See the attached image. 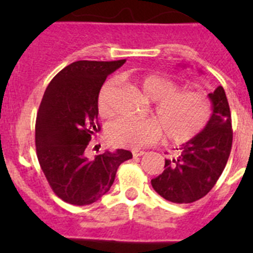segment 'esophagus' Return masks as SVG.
<instances>
[{
  "instance_id": "34e87169",
  "label": "esophagus",
  "mask_w": 253,
  "mask_h": 253,
  "mask_svg": "<svg viewBox=\"0 0 253 253\" xmlns=\"http://www.w3.org/2000/svg\"><path fill=\"white\" fill-rule=\"evenodd\" d=\"M146 153L144 151H133V157L137 158V157H140V156H143V154Z\"/></svg>"
}]
</instances>
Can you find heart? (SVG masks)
Listing matches in <instances>:
<instances>
[{"label":"heart","instance_id":"1","mask_svg":"<svg viewBox=\"0 0 253 253\" xmlns=\"http://www.w3.org/2000/svg\"><path fill=\"white\" fill-rule=\"evenodd\" d=\"M134 87L143 99L156 102L154 120L134 122L118 119L107 126L106 135L111 144L137 149L148 146L165 134L166 140L185 143L202 133L211 116V104L208 96L199 91L178 90L173 80L157 73L140 76ZM115 81L109 80L99 92L97 106L102 116L113 114L111 95Z\"/></svg>","mask_w":253,"mask_h":253}]
</instances>
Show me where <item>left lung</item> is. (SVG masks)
Returning a JSON list of instances; mask_svg holds the SVG:
<instances>
[{
	"label": "left lung",
	"mask_w": 253,
	"mask_h": 253,
	"mask_svg": "<svg viewBox=\"0 0 253 253\" xmlns=\"http://www.w3.org/2000/svg\"><path fill=\"white\" fill-rule=\"evenodd\" d=\"M211 116L204 130L181 146L177 157L165 160V171L151 184L162 198L189 204L213 189L231 153L232 119L224 88L218 86L208 95Z\"/></svg>",
	"instance_id": "obj_1"
}]
</instances>
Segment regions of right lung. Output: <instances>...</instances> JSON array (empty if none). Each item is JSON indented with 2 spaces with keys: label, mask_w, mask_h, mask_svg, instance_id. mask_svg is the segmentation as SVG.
I'll return each mask as SVG.
<instances>
[{
  "label": "right lung",
  "mask_w": 253,
  "mask_h": 253,
  "mask_svg": "<svg viewBox=\"0 0 253 253\" xmlns=\"http://www.w3.org/2000/svg\"><path fill=\"white\" fill-rule=\"evenodd\" d=\"M125 63L77 60L50 81L40 102L35 146L40 167L58 198L72 205L97 202L110 190L116 171L131 152L105 151L84 156L91 135L100 130L97 97L109 75Z\"/></svg>",
  "instance_id": "add662e5"
}]
</instances>
